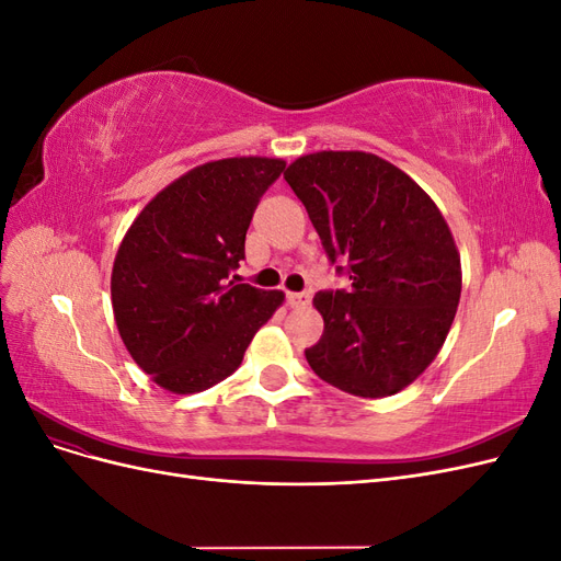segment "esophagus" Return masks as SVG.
Masks as SVG:
<instances>
[{"instance_id": "esophagus-1", "label": "esophagus", "mask_w": 561, "mask_h": 561, "mask_svg": "<svg viewBox=\"0 0 561 561\" xmlns=\"http://www.w3.org/2000/svg\"><path fill=\"white\" fill-rule=\"evenodd\" d=\"M287 307H304V304H309V293H287Z\"/></svg>"}]
</instances>
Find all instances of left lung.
Returning <instances> with one entry per match:
<instances>
[{
    "mask_svg": "<svg viewBox=\"0 0 561 561\" xmlns=\"http://www.w3.org/2000/svg\"><path fill=\"white\" fill-rule=\"evenodd\" d=\"M348 290H320L325 320L307 348L316 375L344 393L386 398L443 348L461 299V257L433 198L367 151H316L285 171Z\"/></svg>",
    "mask_w": 561,
    "mask_h": 561,
    "instance_id": "8db88e82",
    "label": "left lung"
}]
</instances>
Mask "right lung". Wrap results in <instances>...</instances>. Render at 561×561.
I'll return each mask as SVG.
<instances>
[{
	"mask_svg": "<svg viewBox=\"0 0 561 561\" xmlns=\"http://www.w3.org/2000/svg\"><path fill=\"white\" fill-rule=\"evenodd\" d=\"M285 161L203 163L151 198L126 231L112 268V309L133 360L178 396L239 369L285 295L231 280L245 233Z\"/></svg>",
	"mask_w": 561,
	"mask_h": 561,
	"instance_id": "add662e5",
	"label": "right lung"
}]
</instances>
